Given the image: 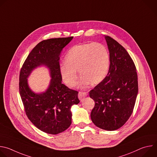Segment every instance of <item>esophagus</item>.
<instances>
[{"instance_id":"esophagus-1","label":"esophagus","mask_w":157,"mask_h":157,"mask_svg":"<svg viewBox=\"0 0 157 157\" xmlns=\"http://www.w3.org/2000/svg\"><path fill=\"white\" fill-rule=\"evenodd\" d=\"M87 95L86 92H79L78 93V98L81 101H82Z\"/></svg>"}]
</instances>
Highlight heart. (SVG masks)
Wrapping results in <instances>:
<instances>
[{
  "mask_svg": "<svg viewBox=\"0 0 157 157\" xmlns=\"http://www.w3.org/2000/svg\"><path fill=\"white\" fill-rule=\"evenodd\" d=\"M110 58L107 49L99 43H87L71 48L60 65L59 71L64 82L70 87L76 86L77 71L81 75L78 86L84 89L91 82L98 84L107 76Z\"/></svg>",
  "mask_w": 157,
  "mask_h": 157,
  "instance_id": "heart-1",
  "label": "heart"
}]
</instances>
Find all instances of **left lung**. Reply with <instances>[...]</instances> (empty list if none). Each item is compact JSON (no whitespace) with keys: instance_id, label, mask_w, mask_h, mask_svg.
Listing matches in <instances>:
<instances>
[{"instance_id":"left-lung-1","label":"left lung","mask_w":157,"mask_h":157,"mask_svg":"<svg viewBox=\"0 0 157 157\" xmlns=\"http://www.w3.org/2000/svg\"><path fill=\"white\" fill-rule=\"evenodd\" d=\"M105 38L110 66L107 76L89 91L95 102L91 118L99 128L113 131L123 126L132 114L138 94V78L135 64L126 50L111 37Z\"/></svg>"}]
</instances>
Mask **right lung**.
Instances as JSON below:
<instances>
[{
	"label": "right lung",
	"mask_w": 157,
	"mask_h": 157,
	"mask_svg": "<svg viewBox=\"0 0 157 157\" xmlns=\"http://www.w3.org/2000/svg\"><path fill=\"white\" fill-rule=\"evenodd\" d=\"M73 38L71 36L41 41L30 53L20 72L19 92L26 115L38 129L53 135L70 126L71 107L79 102L78 92L62 84L59 71V55ZM40 65L48 67L52 79L46 91L38 94L31 90L27 78Z\"/></svg>",
	"instance_id": "right-lung-1"
}]
</instances>
